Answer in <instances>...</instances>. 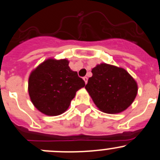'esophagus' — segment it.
Returning a JSON list of instances; mask_svg holds the SVG:
<instances>
[{
	"label": "esophagus",
	"instance_id": "1",
	"mask_svg": "<svg viewBox=\"0 0 160 160\" xmlns=\"http://www.w3.org/2000/svg\"><path fill=\"white\" fill-rule=\"evenodd\" d=\"M83 80H84V82H85V83H88V77H83Z\"/></svg>",
	"mask_w": 160,
	"mask_h": 160
}]
</instances>
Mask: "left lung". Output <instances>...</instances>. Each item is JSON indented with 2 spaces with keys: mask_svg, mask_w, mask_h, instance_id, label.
Wrapping results in <instances>:
<instances>
[{
  "mask_svg": "<svg viewBox=\"0 0 160 160\" xmlns=\"http://www.w3.org/2000/svg\"><path fill=\"white\" fill-rule=\"evenodd\" d=\"M91 72L85 88L100 111L116 114L133 103L138 94V83L126 69L101 63Z\"/></svg>",
  "mask_w": 160,
  "mask_h": 160,
  "instance_id": "1",
  "label": "left lung"
}]
</instances>
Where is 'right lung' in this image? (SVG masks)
Returning <instances> with one entry per match:
<instances>
[{"instance_id":"1","label":"right lung","mask_w":160,"mask_h":160,"mask_svg":"<svg viewBox=\"0 0 160 160\" xmlns=\"http://www.w3.org/2000/svg\"><path fill=\"white\" fill-rule=\"evenodd\" d=\"M66 58H50L30 72L28 92L32 105L46 116H58L68 109L76 93L85 86Z\"/></svg>"}]
</instances>
